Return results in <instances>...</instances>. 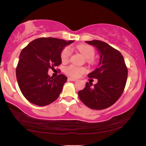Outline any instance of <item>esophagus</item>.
<instances>
[{"instance_id":"obj_1","label":"esophagus","mask_w":146,"mask_h":146,"mask_svg":"<svg viewBox=\"0 0 146 146\" xmlns=\"http://www.w3.org/2000/svg\"><path fill=\"white\" fill-rule=\"evenodd\" d=\"M68 80H70V81H73V82H75V81H76V80H77V79H76V78H68Z\"/></svg>"}]
</instances>
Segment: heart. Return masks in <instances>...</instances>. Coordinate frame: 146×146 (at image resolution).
Segmentation results:
<instances>
[{
  "label": "heart",
  "instance_id": "b5f03b06",
  "mask_svg": "<svg viewBox=\"0 0 146 146\" xmlns=\"http://www.w3.org/2000/svg\"><path fill=\"white\" fill-rule=\"evenodd\" d=\"M77 49L88 59V62L92 61V58L95 55V49L90 45L81 44L77 46ZM71 56V50L70 47H66L61 52L60 58L62 62H67ZM86 72V69L84 67L76 66L75 65H70L65 68V72L68 75L72 77L79 76L81 74Z\"/></svg>",
  "mask_w": 146,
  "mask_h": 146
}]
</instances>
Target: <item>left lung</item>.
Segmentation results:
<instances>
[{
  "label": "left lung",
  "instance_id": "1",
  "mask_svg": "<svg viewBox=\"0 0 146 146\" xmlns=\"http://www.w3.org/2000/svg\"><path fill=\"white\" fill-rule=\"evenodd\" d=\"M86 42L96 47L100 54L98 67L88 75L90 78L98 79V82L94 86L87 82L78 92V96L90 108L104 110L112 106L122 94L127 68L122 54L108 44L97 40Z\"/></svg>",
  "mask_w": 146,
  "mask_h": 146
}]
</instances>
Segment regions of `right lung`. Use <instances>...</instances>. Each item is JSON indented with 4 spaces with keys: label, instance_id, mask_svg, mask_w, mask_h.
<instances>
[{
    "label": "right lung",
    "instance_id": "obj_1",
    "mask_svg": "<svg viewBox=\"0 0 146 146\" xmlns=\"http://www.w3.org/2000/svg\"><path fill=\"white\" fill-rule=\"evenodd\" d=\"M73 42L39 38L22 50L16 75L22 94L30 102L44 106L59 97L67 77L61 74L53 78L48 75V71L61 64L62 50Z\"/></svg>",
    "mask_w": 146,
    "mask_h": 146
}]
</instances>
